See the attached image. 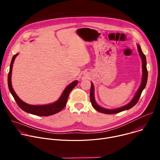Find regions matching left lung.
Returning <instances> with one entry per match:
<instances>
[{
  "label": "left lung",
  "mask_w": 160,
  "mask_h": 160,
  "mask_svg": "<svg viewBox=\"0 0 160 160\" xmlns=\"http://www.w3.org/2000/svg\"><path fill=\"white\" fill-rule=\"evenodd\" d=\"M138 51L139 52V55L141 58L142 59V82H141V84L139 87V88H138V91L135 94V95L134 96L133 98L132 99V100L127 105L122 106L121 108H118L117 109H106L104 108H102L101 106H99L96 102L95 98H94V85L92 83H91V88H90V101L91 103H92V106L94 107V108L97 110L98 111L102 112V113H104V114H116L120 112H122L123 111L125 110H127L129 109L130 108H132L133 106H134L137 103H138L141 95L142 94V90L144 89V88L146 87V83H147V80H148V70H147V67H146V56L143 54L141 48L140 47V45L139 44H138Z\"/></svg>",
  "instance_id": "left-lung-1"
}]
</instances>
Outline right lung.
<instances>
[{"mask_svg": "<svg viewBox=\"0 0 160 160\" xmlns=\"http://www.w3.org/2000/svg\"><path fill=\"white\" fill-rule=\"evenodd\" d=\"M18 53L14 55L11 62L10 64V69L9 72L8 73V87L10 92L12 95L14 100L16 101L17 104L18 106L23 110L24 111L32 114V115H37V116H50L54 115L56 113L59 112L61 111L66 106L67 100L69 96V94L72 90L77 85L78 81L75 80L73 82H72L70 84L68 85L64 91L62 92L61 96L59 98V99L56 101L55 102L49 104H45V105H30L29 104L25 103V102L22 101L19 99V98L16 95L15 92L14 91L12 83H11V75H12V69L13 66V63L15 60L16 57L18 56Z\"/></svg>", "mask_w": 160, "mask_h": 160, "instance_id": "1", "label": "right lung"}]
</instances>
